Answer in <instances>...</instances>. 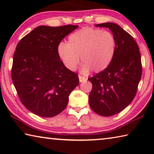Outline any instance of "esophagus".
Masks as SVG:
<instances>
[{"instance_id": "34e87169", "label": "esophagus", "mask_w": 154, "mask_h": 154, "mask_svg": "<svg viewBox=\"0 0 154 154\" xmlns=\"http://www.w3.org/2000/svg\"><path fill=\"white\" fill-rule=\"evenodd\" d=\"M79 79L80 82H86V81H87L86 78L81 76V75H79Z\"/></svg>"}]
</instances>
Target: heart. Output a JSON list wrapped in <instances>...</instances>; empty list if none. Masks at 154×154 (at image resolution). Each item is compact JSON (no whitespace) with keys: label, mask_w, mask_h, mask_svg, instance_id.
Wrapping results in <instances>:
<instances>
[{"label":"heart","mask_w":154,"mask_h":154,"mask_svg":"<svg viewBox=\"0 0 154 154\" xmlns=\"http://www.w3.org/2000/svg\"><path fill=\"white\" fill-rule=\"evenodd\" d=\"M116 40L113 33L98 28L84 27L69 37V44L61 42L58 47L60 58L70 71L77 69L79 56L82 71L99 72L106 69L114 58Z\"/></svg>","instance_id":"heart-1"}]
</instances>
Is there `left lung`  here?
<instances>
[{
    "mask_svg": "<svg viewBox=\"0 0 154 154\" xmlns=\"http://www.w3.org/2000/svg\"><path fill=\"white\" fill-rule=\"evenodd\" d=\"M96 26L111 30L116 49L110 65L88 79L92 83L89 104L96 113L111 116L126 108L136 96L142 75L141 57L134 38L119 25L110 22Z\"/></svg>",
    "mask_w": 154,
    "mask_h": 154,
    "instance_id": "8db88e82",
    "label": "left lung"
}]
</instances>
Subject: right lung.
Returning a JSON list of instances; mask_svg holds the SVG:
<instances>
[{"instance_id":"1","label":"right lung","mask_w":154,"mask_h":154,"mask_svg":"<svg viewBox=\"0 0 154 154\" xmlns=\"http://www.w3.org/2000/svg\"><path fill=\"white\" fill-rule=\"evenodd\" d=\"M78 26H40L17 45L11 78L21 103L34 114L51 118L60 113L79 84L78 75L64 66L58 53L60 43Z\"/></svg>"}]
</instances>
